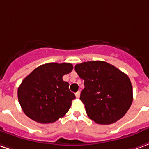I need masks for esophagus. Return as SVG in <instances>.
I'll list each match as a JSON object with an SVG mask.
<instances>
[{
	"instance_id": "1",
	"label": "esophagus",
	"mask_w": 149,
	"mask_h": 149,
	"mask_svg": "<svg viewBox=\"0 0 149 149\" xmlns=\"http://www.w3.org/2000/svg\"><path fill=\"white\" fill-rule=\"evenodd\" d=\"M75 97H77V98H79V97H80V92H79V91H78V92H76L75 93Z\"/></svg>"
}]
</instances>
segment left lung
<instances>
[{"label": "left lung", "mask_w": 149, "mask_h": 149, "mask_svg": "<svg viewBox=\"0 0 149 149\" xmlns=\"http://www.w3.org/2000/svg\"><path fill=\"white\" fill-rule=\"evenodd\" d=\"M74 70L84 80L80 100L91 120L109 125L126 113L132 102V86L127 74L104 61L76 64Z\"/></svg>", "instance_id": "left-lung-1"}]
</instances>
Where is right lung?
<instances>
[{"instance_id":"obj_1","label":"right lung","mask_w":149,"mask_h":149,"mask_svg":"<svg viewBox=\"0 0 149 149\" xmlns=\"http://www.w3.org/2000/svg\"><path fill=\"white\" fill-rule=\"evenodd\" d=\"M73 70L71 63H49L36 67L26 77L17 91L23 111L36 122H55L67 113L75 95L63 76Z\"/></svg>"}]
</instances>
